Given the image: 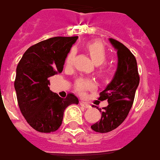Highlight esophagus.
<instances>
[{
	"label": "esophagus",
	"instance_id": "1",
	"mask_svg": "<svg viewBox=\"0 0 160 160\" xmlns=\"http://www.w3.org/2000/svg\"><path fill=\"white\" fill-rule=\"evenodd\" d=\"M80 105H82V107L87 108V109H90V108H91V105L87 104V103H85V102H80Z\"/></svg>",
	"mask_w": 160,
	"mask_h": 160
}]
</instances>
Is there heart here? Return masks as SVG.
<instances>
[{
	"instance_id": "b5f03b06",
	"label": "heart",
	"mask_w": 160,
	"mask_h": 160,
	"mask_svg": "<svg viewBox=\"0 0 160 160\" xmlns=\"http://www.w3.org/2000/svg\"><path fill=\"white\" fill-rule=\"evenodd\" d=\"M88 52L89 53V56L93 62L96 65L103 64L106 59V50L104 49V45L98 42H90L86 45ZM75 49L72 50L68 52L66 57V65L70 66L72 63L73 58L75 56ZM95 87V84L93 80L89 78H79L77 80L75 83V88L77 92L80 94L83 93L88 89H92Z\"/></svg>"
}]
</instances>
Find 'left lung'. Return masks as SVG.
I'll use <instances>...</instances> for the list:
<instances>
[{
    "mask_svg": "<svg viewBox=\"0 0 160 160\" xmlns=\"http://www.w3.org/2000/svg\"><path fill=\"white\" fill-rule=\"evenodd\" d=\"M109 41L117 51V68L112 80L100 93L99 100L107 99L106 107L98 110L102 112L100 120L91 128L97 132H111L125 121L132 106L136 90L139 84V75L135 56L124 44L116 39Z\"/></svg>",
    "mask_w": 160,
    "mask_h": 160,
    "instance_id": "obj_1",
    "label": "left lung"
}]
</instances>
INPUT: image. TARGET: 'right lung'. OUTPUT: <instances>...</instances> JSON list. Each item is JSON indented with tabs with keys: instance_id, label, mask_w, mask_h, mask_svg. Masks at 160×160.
Returning <instances> with one entry per match:
<instances>
[{
	"instance_id": "1",
	"label": "right lung",
	"mask_w": 160,
	"mask_h": 160,
	"mask_svg": "<svg viewBox=\"0 0 160 160\" xmlns=\"http://www.w3.org/2000/svg\"><path fill=\"white\" fill-rule=\"evenodd\" d=\"M78 38L54 37L39 42L25 51L17 67L14 88L19 108L28 123L39 132H56L66 108L79 103L74 94L62 98L49 87V78L62 72Z\"/></svg>"
}]
</instances>
